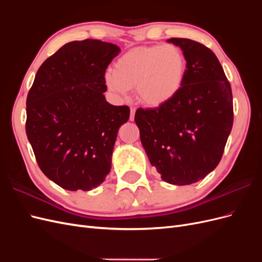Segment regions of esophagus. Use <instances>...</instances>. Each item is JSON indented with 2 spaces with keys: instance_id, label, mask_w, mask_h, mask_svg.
<instances>
[{
  "instance_id": "esophagus-1",
  "label": "esophagus",
  "mask_w": 262,
  "mask_h": 262,
  "mask_svg": "<svg viewBox=\"0 0 262 262\" xmlns=\"http://www.w3.org/2000/svg\"><path fill=\"white\" fill-rule=\"evenodd\" d=\"M134 114H136V108H131V114H130V120H134Z\"/></svg>"
}]
</instances>
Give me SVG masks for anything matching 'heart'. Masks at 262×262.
I'll return each mask as SVG.
<instances>
[{"label":"heart","instance_id":"obj_1","mask_svg":"<svg viewBox=\"0 0 262 262\" xmlns=\"http://www.w3.org/2000/svg\"><path fill=\"white\" fill-rule=\"evenodd\" d=\"M186 58L173 45H153L124 53L105 74L110 91L125 94L136 89L140 101L158 106L169 100L184 82Z\"/></svg>","mask_w":262,"mask_h":262}]
</instances>
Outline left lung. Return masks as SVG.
<instances>
[{"label":"left lung","mask_w":262,"mask_h":262,"mask_svg":"<svg viewBox=\"0 0 262 262\" xmlns=\"http://www.w3.org/2000/svg\"><path fill=\"white\" fill-rule=\"evenodd\" d=\"M167 41L184 52V82L164 104L139 108L134 121L162 179L185 186L203 179L219 165L233 126V95L223 68L208 47L187 38Z\"/></svg>","instance_id":"8db88e82"}]
</instances>
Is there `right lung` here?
<instances>
[{"instance_id":"obj_1","label":"right lung","mask_w":262,"mask_h":262,"mask_svg":"<svg viewBox=\"0 0 262 262\" xmlns=\"http://www.w3.org/2000/svg\"><path fill=\"white\" fill-rule=\"evenodd\" d=\"M120 52L95 39L72 41L37 71L26 101V134L41 171L63 189L89 191L112 168L128 106L110 105L106 69Z\"/></svg>"}]
</instances>
